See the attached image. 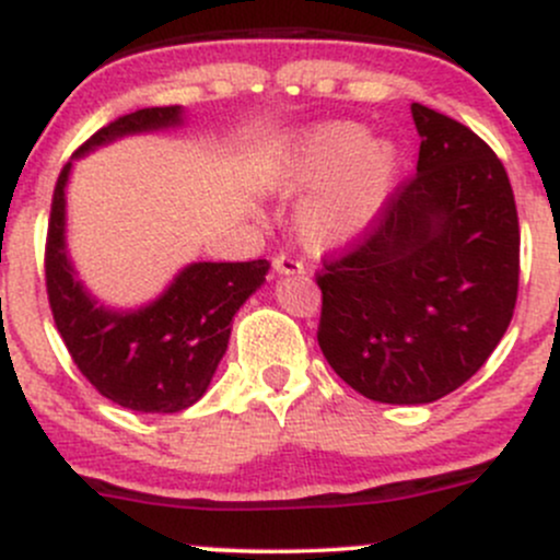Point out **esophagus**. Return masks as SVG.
Listing matches in <instances>:
<instances>
[{
  "mask_svg": "<svg viewBox=\"0 0 560 560\" xmlns=\"http://www.w3.org/2000/svg\"><path fill=\"white\" fill-rule=\"evenodd\" d=\"M273 271L276 273H305V266H302V260H298V258H292V255H287V253H279L273 258Z\"/></svg>",
  "mask_w": 560,
  "mask_h": 560,
  "instance_id": "esophagus-1",
  "label": "esophagus"
}]
</instances>
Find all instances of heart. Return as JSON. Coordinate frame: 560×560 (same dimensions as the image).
I'll return each instance as SVG.
<instances>
[{
  "label": "heart",
  "instance_id": "heart-1",
  "mask_svg": "<svg viewBox=\"0 0 560 560\" xmlns=\"http://www.w3.org/2000/svg\"><path fill=\"white\" fill-rule=\"evenodd\" d=\"M395 173V147L369 141L358 124H326L271 158L262 178L281 195L325 184L300 213L302 240L324 249L369 226L389 195Z\"/></svg>",
  "mask_w": 560,
  "mask_h": 560
}]
</instances>
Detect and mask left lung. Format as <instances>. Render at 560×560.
<instances>
[{
	"label": "left lung",
	"mask_w": 560,
	"mask_h": 560,
	"mask_svg": "<svg viewBox=\"0 0 560 560\" xmlns=\"http://www.w3.org/2000/svg\"><path fill=\"white\" fill-rule=\"evenodd\" d=\"M419 165L361 240L326 253L318 345L369 400H440L485 365L518 294L508 173L471 128L413 102Z\"/></svg>",
	"instance_id": "1"
}]
</instances>
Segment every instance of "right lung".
<instances>
[{"label":"right lung","instance_id":"obj_1","mask_svg":"<svg viewBox=\"0 0 560 560\" xmlns=\"http://www.w3.org/2000/svg\"><path fill=\"white\" fill-rule=\"evenodd\" d=\"M178 120V105L120 115L83 141L75 155ZM68 173L70 163L57 176L44 247V279L57 331L102 397L139 413H178L205 395L226 352L231 318L266 281L271 266L268 260L195 262L152 305L137 313L105 311L83 292L66 258Z\"/></svg>","mask_w":560,"mask_h":560}]
</instances>
